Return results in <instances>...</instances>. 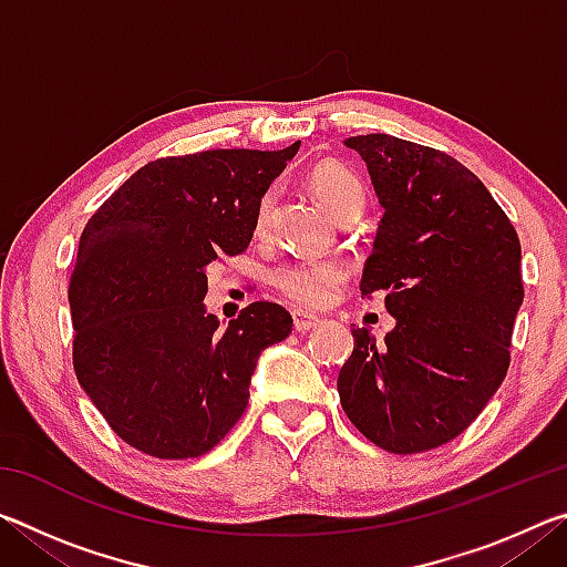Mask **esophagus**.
<instances>
[{
	"instance_id": "1",
	"label": "esophagus",
	"mask_w": 567,
	"mask_h": 567,
	"mask_svg": "<svg viewBox=\"0 0 567 567\" xmlns=\"http://www.w3.org/2000/svg\"><path fill=\"white\" fill-rule=\"evenodd\" d=\"M322 320L315 318V315H305V312H295L292 315V328L297 332H310L315 328H320Z\"/></svg>"
}]
</instances>
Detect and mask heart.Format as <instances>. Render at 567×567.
Returning a JSON list of instances; mask_svg holds the SVG:
<instances>
[{"mask_svg": "<svg viewBox=\"0 0 567 567\" xmlns=\"http://www.w3.org/2000/svg\"><path fill=\"white\" fill-rule=\"evenodd\" d=\"M310 185L315 195L320 197V203L338 217L344 207L362 205L364 192L360 179L352 175L348 167L334 165V162H324L318 165L310 175ZM277 203V187H270L262 192L260 203H257V229H267L272 219V209ZM348 267L338 260H290L277 265L270 280L275 290L280 292L287 302L305 310H315L332 300V295L338 292V287L348 280Z\"/></svg>", "mask_w": 567, "mask_h": 567, "instance_id": "1", "label": "heart"}]
</instances>
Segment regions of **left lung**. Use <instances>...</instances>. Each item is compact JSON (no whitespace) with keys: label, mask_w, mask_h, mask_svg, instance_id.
<instances>
[{"label":"left lung","mask_w":567,"mask_h":567,"mask_svg":"<svg viewBox=\"0 0 567 567\" xmlns=\"http://www.w3.org/2000/svg\"><path fill=\"white\" fill-rule=\"evenodd\" d=\"M368 165L385 215L364 262L362 297L385 292V342L352 328L338 392L344 415L388 453L450 443L511 368L523 305L520 239L503 207L445 152L390 134L344 140Z\"/></svg>","instance_id":"8db88e82"}]
</instances>
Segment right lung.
Here are the masks:
<instances>
[{"instance_id":"1","label":"right lung","mask_w":567,"mask_h":567,"mask_svg":"<svg viewBox=\"0 0 567 567\" xmlns=\"http://www.w3.org/2000/svg\"><path fill=\"white\" fill-rule=\"evenodd\" d=\"M300 142L205 150L147 162L104 199L70 277L72 362L124 443L152 457H199L243 417L257 354L292 332L275 302L219 330L205 312L207 265L243 255L257 203Z\"/></svg>"}]
</instances>
